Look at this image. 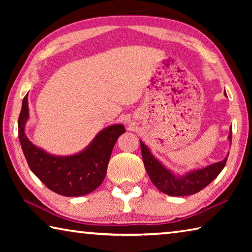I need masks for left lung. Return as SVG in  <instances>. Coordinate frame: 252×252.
<instances>
[{
  "instance_id": "left-lung-1",
  "label": "left lung",
  "mask_w": 252,
  "mask_h": 252,
  "mask_svg": "<svg viewBox=\"0 0 252 252\" xmlns=\"http://www.w3.org/2000/svg\"><path fill=\"white\" fill-rule=\"evenodd\" d=\"M224 95L225 91H224ZM232 130L230 127L228 140L232 141ZM142 152V159L144 168L150 177L151 181L161 192H163L172 197H185L199 192L204 187L215 180L218 174L224 168L227 158L216 163H212L201 169L191 170L185 174H176L167 167H164L157 158L152 155L150 149L142 141H140ZM229 155V153H228Z\"/></svg>"
}]
</instances>
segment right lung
Instances as JSON below:
<instances>
[{"mask_svg": "<svg viewBox=\"0 0 252 252\" xmlns=\"http://www.w3.org/2000/svg\"><path fill=\"white\" fill-rule=\"evenodd\" d=\"M30 118L28 94L24 96L19 117V139L31 171L52 190L64 197H80L94 191L104 180L109 160L123 125L104 127L88 147L72 156H55L36 147L25 133Z\"/></svg>", "mask_w": 252, "mask_h": 252, "instance_id": "right-lung-1", "label": "right lung"}]
</instances>
